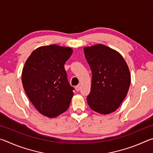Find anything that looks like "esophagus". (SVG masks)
Listing matches in <instances>:
<instances>
[{"mask_svg": "<svg viewBox=\"0 0 153 153\" xmlns=\"http://www.w3.org/2000/svg\"><path fill=\"white\" fill-rule=\"evenodd\" d=\"M76 91H79V90H80V86H79V85H78V86H76Z\"/></svg>", "mask_w": 153, "mask_h": 153, "instance_id": "34e87169", "label": "esophagus"}]
</instances>
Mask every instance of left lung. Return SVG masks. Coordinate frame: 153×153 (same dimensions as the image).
Returning <instances> with one entry per match:
<instances>
[{
	"label": "left lung",
	"mask_w": 153,
	"mask_h": 153,
	"mask_svg": "<svg viewBox=\"0 0 153 153\" xmlns=\"http://www.w3.org/2000/svg\"><path fill=\"white\" fill-rule=\"evenodd\" d=\"M84 50L92 73L88 104L98 113H112L128 94L131 82L128 65L118 52L107 46L97 45Z\"/></svg>",
	"instance_id": "1"
}]
</instances>
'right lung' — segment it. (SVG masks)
<instances>
[{
    "label": "right lung",
    "instance_id": "1",
    "mask_svg": "<svg viewBox=\"0 0 153 153\" xmlns=\"http://www.w3.org/2000/svg\"><path fill=\"white\" fill-rule=\"evenodd\" d=\"M73 53L69 47L52 45L33 51L23 68L25 92L39 113L55 117L70 105L74 90L67 79L64 65Z\"/></svg>",
    "mask_w": 153,
    "mask_h": 153
}]
</instances>
